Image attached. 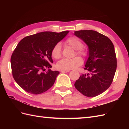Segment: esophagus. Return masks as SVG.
<instances>
[{"label":"esophagus","instance_id":"34e87169","mask_svg":"<svg viewBox=\"0 0 129 129\" xmlns=\"http://www.w3.org/2000/svg\"><path fill=\"white\" fill-rule=\"evenodd\" d=\"M61 73H68L69 72V70H61Z\"/></svg>","mask_w":129,"mask_h":129}]
</instances>
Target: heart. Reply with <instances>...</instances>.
Listing matches in <instances>:
<instances>
[{"instance_id":"heart-1","label":"heart","mask_w":129,"mask_h":129,"mask_svg":"<svg viewBox=\"0 0 129 129\" xmlns=\"http://www.w3.org/2000/svg\"><path fill=\"white\" fill-rule=\"evenodd\" d=\"M65 44L71 46L75 50V53L78 55L86 57L87 55V51L85 49L83 44L79 38L72 37L65 40ZM51 55L54 59H59L61 57V44L58 43L54 46L51 50ZM83 63L81 57L75 56L72 59H63L56 63V67L57 69L61 70H70L75 69L80 66Z\"/></svg>"}]
</instances>
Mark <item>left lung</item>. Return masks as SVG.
Segmentation results:
<instances>
[{
  "instance_id": "8db88e82",
  "label": "left lung",
  "mask_w": 129,
  "mask_h": 129,
  "mask_svg": "<svg viewBox=\"0 0 129 129\" xmlns=\"http://www.w3.org/2000/svg\"><path fill=\"white\" fill-rule=\"evenodd\" d=\"M86 44L89 57L85 70L89 72L76 81L75 88L87 97H95L108 89L113 82L117 67L114 46L108 37L91 30L74 31Z\"/></svg>"
}]
</instances>
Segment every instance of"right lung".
Segmentation results:
<instances>
[{
    "label": "right lung",
    "mask_w": 129,
    "mask_h": 129,
    "mask_svg": "<svg viewBox=\"0 0 129 129\" xmlns=\"http://www.w3.org/2000/svg\"><path fill=\"white\" fill-rule=\"evenodd\" d=\"M69 31H43L25 37L18 43L11 56L12 74L25 91L40 94L53 85L58 71H52L51 50ZM46 68L49 69L44 72Z\"/></svg>",
    "instance_id": "right-lung-1"
}]
</instances>
